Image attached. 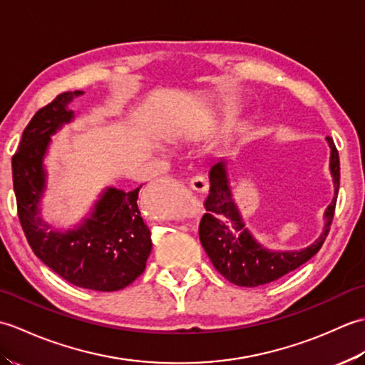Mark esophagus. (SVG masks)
Masks as SVG:
<instances>
[{"instance_id":"34e87169","label":"esophagus","mask_w":365,"mask_h":365,"mask_svg":"<svg viewBox=\"0 0 365 365\" xmlns=\"http://www.w3.org/2000/svg\"><path fill=\"white\" fill-rule=\"evenodd\" d=\"M190 187L197 192H204L208 188V180L204 175H195V177H191Z\"/></svg>"}]
</instances>
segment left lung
Listing matches in <instances>:
<instances>
[{"label":"left lung","mask_w":365,"mask_h":365,"mask_svg":"<svg viewBox=\"0 0 365 365\" xmlns=\"http://www.w3.org/2000/svg\"><path fill=\"white\" fill-rule=\"evenodd\" d=\"M328 143L331 145V173L334 177L337 195L340 183L339 152L331 136H328ZM208 180H210V190L204 200L205 213L199 222V240L213 267L232 284L240 287H259L277 281L312 259L320 251L329 234L337 196L327 208V213H324L327 226L315 243L306 250L290 252H271L263 250L245 229L242 216L232 200L226 168L222 161L212 166Z\"/></svg>","instance_id":"left-lung-1"}]
</instances>
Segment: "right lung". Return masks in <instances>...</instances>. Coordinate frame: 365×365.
<instances>
[{
    "mask_svg": "<svg viewBox=\"0 0 365 365\" xmlns=\"http://www.w3.org/2000/svg\"><path fill=\"white\" fill-rule=\"evenodd\" d=\"M83 92H63L42 106L26 128L12 157L17 213L31 250L54 273L81 289L115 292L143 274L152 251L150 230L138 208L141 187L128 192L110 188L91 220L66 234L48 230L37 218L45 173L42 158L50 135L72 119L67 103Z\"/></svg>",
    "mask_w": 365,
    "mask_h": 365,
    "instance_id": "right-lung-1",
    "label": "right lung"
}]
</instances>
